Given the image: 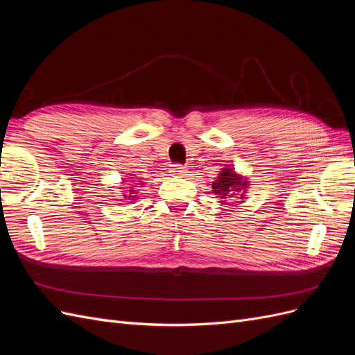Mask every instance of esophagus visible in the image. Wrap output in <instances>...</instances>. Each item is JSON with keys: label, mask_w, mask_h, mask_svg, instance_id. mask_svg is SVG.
I'll return each instance as SVG.
<instances>
[{"label": "esophagus", "mask_w": 355, "mask_h": 355, "mask_svg": "<svg viewBox=\"0 0 355 355\" xmlns=\"http://www.w3.org/2000/svg\"><path fill=\"white\" fill-rule=\"evenodd\" d=\"M170 173L173 175V176H176V178H182V176H187V167H184L182 164H171L170 166Z\"/></svg>", "instance_id": "esophagus-1"}]
</instances>
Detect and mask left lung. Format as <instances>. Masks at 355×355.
I'll use <instances>...</instances> for the list:
<instances>
[{"mask_svg": "<svg viewBox=\"0 0 355 355\" xmlns=\"http://www.w3.org/2000/svg\"><path fill=\"white\" fill-rule=\"evenodd\" d=\"M247 185H249L247 184V180H244L241 176L235 173L232 168H222L216 182H213L211 184V188L214 194L219 196V198H222L220 202L225 204L227 202V198L235 196V192L245 191ZM240 198H244L243 194L240 196Z\"/></svg>", "mask_w": 355, "mask_h": 355, "instance_id": "obj_1", "label": "left lung"}]
</instances>
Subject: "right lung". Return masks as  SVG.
Here are the masks:
<instances>
[{
	"mask_svg": "<svg viewBox=\"0 0 355 355\" xmlns=\"http://www.w3.org/2000/svg\"><path fill=\"white\" fill-rule=\"evenodd\" d=\"M132 188H135V187H132ZM136 189H128V194H124V197H128V200H135L136 198Z\"/></svg>",
	"mask_w": 355,
	"mask_h": 355,
	"instance_id": "1",
	"label": "right lung"
}]
</instances>
